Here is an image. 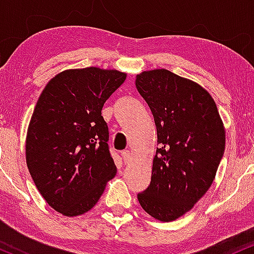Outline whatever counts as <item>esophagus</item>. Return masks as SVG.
Here are the masks:
<instances>
[{
    "mask_svg": "<svg viewBox=\"0 0 254 254\" xmlns=\"http://www.w3.org/2000/svg\"><path fill=\"white\" fill-rule=\"evenodd\" d=\"M121 156H122V158H124L125 163H129V162L132 161V153H130L129 151H128V150L122 151V152H121Z\"/></svg>",
    "mask_w": 254,
    "mask_h": 254,
    "instance_id": "34e87169",
    "label": "esophagus"
}]
</instances>
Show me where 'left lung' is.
Listing matches in <instances>:
<instances>
[{
    "label": "left lung",
    "instance_id": "obj_1",
    "mask_svg": "<svg viewBox=\"0 0 254 254\" xmlns=\"http://www.w3.org/2000/svg\"><path fill=\"white\" fill-rule=\"evenodd\" d=\"M135 86L152 112L159 145L138 200L152 217L174 221L211 186L224 153V127L209 92L170 70L142 72Z\"/></svg>",
    "mask_w": 254,
    "mask_h": 254
}]
</instances>
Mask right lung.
<instances>
[{
	"label": "right lung",
	"mask_w": 254,
	"mask_h": 254,
	"mask_svg": "<svg viewBox=\"0 0 254 254\" xmlns=\"http://www.w3.org/2000/svg\"><path fill=\"white\" fill-rule=\"evenodd\" d=\"M125 79L115 69L64 70L38 98L27 130L26 163L39 193L62 215L92 209L115 176L102 108Z\"/></svg>",
	"instance_id": "right-lung-1"
}]
</instances>
